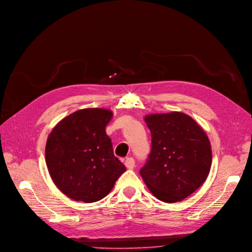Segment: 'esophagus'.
<instances>
[{
	"label": "esophagus",
	"instance_id": "34e87169",
	"mask_svg": "<svg viewBox=\"0 0 252 252\" xmlns=\"http://www.w3.org/2000/svg\"><path fill=\"white\" fill-rule=\"evenodd\" d=\"M125 165L127 169H133L135 166V160L133 158H127V159L125 161Z\"/></svg>",
	"mask_w": 252,
	"mask_h": 252
}]
</instances>
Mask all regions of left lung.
Instances as JSON below:
<instances>
[{
    "label": "left lung",
    "instance_id": "obj_1",
    "mask_svg": "<svg viewBox=\"0 0 252 252\" xmlns=\"http://www.w3.org/2000/svg\"><path fill=\"white\" fill-rule=\"evenodd\" d=\"M152 152L140 175L154 196L173 203L190 196L206 182L212 166L209 137L182 112L144 116Z\"/></svg>",
    "mask_w": 252,
    "mask_h": 252
}]
</instances>
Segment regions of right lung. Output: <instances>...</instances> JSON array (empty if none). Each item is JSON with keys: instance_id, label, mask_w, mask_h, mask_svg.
<instances>
[{"instance_id": "add662e5", "label": "right lung", "mask_w": 252, "mask_h": 252, "mask_svg": "<svg viewBox=\"0 0 252 252\" xmlns=\"http://www.w3.org/2000/svg\"><path fill=\"white\" fill-rule=\"evenodd\" d=\"M112 116L104 108L78 110L61 119L48 137L45 163L51 179L72 200L102 199L126 170L106 134Z\"/></svg>"}]
</instances>
